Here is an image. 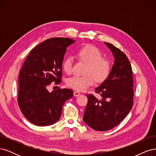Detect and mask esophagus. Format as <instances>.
<instances>
[{
    "instance_id": "obj_1",
    "label": "esophagus",
    "mask_w": 156,
    "mask_h": 156,
    "mask_svg": "<svg viewBox=\"0 0 156 156\" xmlns=\"http://www.w3.org/2000/svg\"><path fill=\"white\" fill-rule=\"evenodd\" d=\"M80 94H81V93L80 92H77V91H75V92H73V96H75V97H77V96H79Z\"/></svg>"
}]
</instances>
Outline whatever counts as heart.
Masks as SVG:
<instances>
[{
	"mask_svg": "<svg viewBox=\"0 0 156 156\" xmlns=\"http://www.w3.org/2000/svg\"><path fill=\"white\" fill-rule=\"evenodd\" d=\"M77 56L83 62L87 63L84 73L82 76L74 75L67 80V85L75 90L84 91L95 83L102 82L107 78L110 71V66L108 61L102 58L100 51L96 47L88 45L82 47L77 52ZM73 60L67 58L64 61L62 68L64 72L70 74L72 72Z\"/></svg>",
	"mask_w": 156,
	"mask_h": 156,
	"instance_id": "heart-1",
	"label": "heart"
}]
</instances>
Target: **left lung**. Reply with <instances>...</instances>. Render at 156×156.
<instances>
[{
  "label": "left lung",
  "instance_id": "1",
  "mask_svg": "<svg viewBox=\"0 0 156 156\" xmlns=\"http://www.w3.org/2000/svg\"><path fill=\"white\" fill-rule=\"evenodd\" d=\"M114 56V64L108 77L95 92L100 100L87 95L88 103L83 121L92 129L104 131L117 126L128 115L133 107V73L127 56L113 45L104 42Z\"/></svg>",
  "mask_w": 156,
  "mask_h": 156
}]
</instances>
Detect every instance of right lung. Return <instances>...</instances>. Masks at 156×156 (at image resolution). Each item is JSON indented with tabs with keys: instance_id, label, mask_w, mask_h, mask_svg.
<instances>
[{
	"instance_id": "1",
	"label": "right lung",
	"mask_w": 156,
	"mask_h": 156,
	"mask_svg": "<svg viewBox=\"0 0 156 156\" xmlns=\"http://www.w3.org/2000/svg\"><path fill=\"white\" fill-rule=\"evenodd\" d=\"M75 41L53 37L37 45L30 52L19 75L18 104L31 123L49 126L61 116L66 101L73 97L72 90L57 89L49 92L47 87L60 83L62 62L66 48Z\"/></svg>"
}]
</instances>
